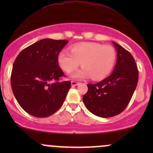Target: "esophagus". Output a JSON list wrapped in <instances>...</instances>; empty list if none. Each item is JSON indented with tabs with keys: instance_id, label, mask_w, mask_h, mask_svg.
I'll list each match as a JSON object with an SVG mask.
<instances>
[{
	"instance_id": "obj_1",
	"label": "esophagus",
	"mask_w": 153,
	"mask_h": 153,
	"mask_svg": "<svg viewBox=\"0 0 153 153\" xmlns=\"http://www.w3.org/2000/svg\"><path fill=\"white\" fill-rule=\"evenodd\" d=\"M79 83H80V82L75 81V80H73V81H71V85H73V86H75V85H78Z\"/></svg>"
}]
</instances>
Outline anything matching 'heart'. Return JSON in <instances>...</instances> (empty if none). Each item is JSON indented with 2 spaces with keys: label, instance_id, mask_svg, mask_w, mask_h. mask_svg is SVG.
Listing matches in <instances>:
<instances>
[{
  "label": "heart",
  "instance_id": "b5f03b06",
  "mask_svg": "<svg viewBox=\"0 0 153 153\" xmlns=\"http://www.w3.org/2000/svg\"><path fill=\"white\" fill-rule=\"evenodd\" d=\"M57 62L66 73H71L79 65L82 69L73 75L76 78H88L99 80L106 78L114 68L117 52L111 45L95 42H82L71 47V52L65 50L59 52Z\"/></svg>",
  "mask_w": 153,
  "mask_h": 153
}]
</instances>
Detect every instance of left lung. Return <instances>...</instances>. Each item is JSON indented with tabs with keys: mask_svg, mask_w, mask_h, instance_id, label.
<instances>
[{
	"mask_svg": "<svg viewBox=\"0 0 153 153\" xmlns=\"http://www.w3.org/2000/svg\"><path fill=\"white\" fill-rule=\"evenodd\" d=\"M117 61L113 73L96 84H88L82 97L84 104L92 114L103 118L119 114L128 106L138 82V69L131 53L113 42Z\"/></svg>",
	"mask_w": 153,
	"mask_h": 153,
	"instance_id": "obj_1",
	"label": "left lung"
}]
</instances>
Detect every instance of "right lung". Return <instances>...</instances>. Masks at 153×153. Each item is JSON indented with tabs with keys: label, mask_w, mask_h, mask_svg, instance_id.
Wrapping results in <instances>:
<instances>
[{
	"label": "right lung",
	"mask_w": 153,
	"mask_h": 153,
	"mask_svg": "<svg viewBox=\"0 0 153 153\" xmlns=\"http://www.w3.org/2000/svg\"><path fill=\"white\" fill-rule=\"evenodd\" d=\"M67 40L44 39L23 50L16 58L10 85L21 107L31 116L47 117L60 108L71 87L57 56Z\"/></svg>",
	"instance_id": "add662e5"
}]
</instances>
